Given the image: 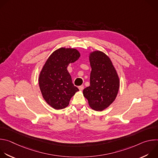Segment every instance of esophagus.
<instances>
[{"instance_id": "34e87169", "label": "esophagus", "mask_w": 158, "mask_h": 158, "mask_svg": "<svg viewBox=\"0 0 158 158\" xmlns=\"http://www.w3.org/2000/svg\"><path fill=\"white\" fill-rule=\"evenodd\" d=\"M79 89L80 90V91H82V90L84 89V86H83V85L79 86Z\"/></svg>"}]
</instances>
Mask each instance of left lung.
<instances>
[{
  "instance_id": "8db88e82",
  "label": "left lung",
  "mask_w": 158,
  "mask_h": 158,
  "mask_svg": "<svg viewBox=\"0 0 158 158\" xmlns=\"http://www.w3.org/2000/svg\"><path fill=\"white\" fill-rule=\"evenodd\" d=\"M91 67L90 85L83 90L89 106L97 111L107 108L116 99L120 85L119 77L110 59L100 51L89 55Z\"/></svg>"
}]
</instances>
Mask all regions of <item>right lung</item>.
Listing matches in <instances>:
<instances>
[{
  "label": "right lung",
  "mask_w": 158,
  "mask_h": 158,
  "mask_svg": "<svg viewBox=\"0 0 158 158\" xmlns=\"http://www.w3.org/2000/svg\"><path fill=\"white\" fill-rule=\"evenodd\" d=\"M80 56L76 49L60 48L51 54L42 67L39 75V88L44 99L54 109L66 107L79 91L67 68Z\"/></svg>",
  "instance_id": "1"
}]
</instances>
